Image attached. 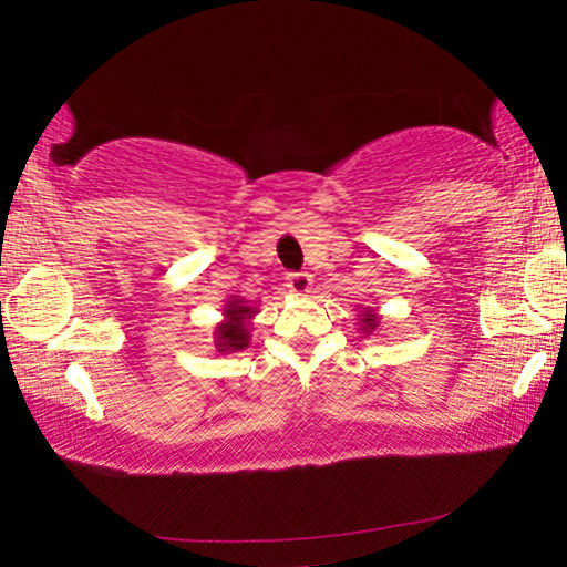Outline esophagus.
<instances>
[{
    "mask_svg": "<svg viewBox=\"0 0 567 567\" xmlns=\"http://www.w3.org/2000/svg\"><path fill=\"white\" fill-rule=\"evenodd\" d=\"M287 287H290L292 295L307 297L312 290V277L307 272H292V275H287Z\"/></svg>",
    "mask_w": 567,
    "mask_h": 567,
    "instance_id": "34e87169",
    "label": "esophagus"
}]
</instances>
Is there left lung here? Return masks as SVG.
I'll list each match as a JSON object with an SVG mask.
<instances>
[{
  "instance_id": "8db88e82",
  "label": "left lung",
  "mask_w": 567,
  "mask_h": 567,
  "mask_svg": "<svg viewBox=\"0 0 567 567\" xmlns=\"http://www.w3.org/2000/svg\"><path fill=\"white\" fill-rule=\"evenodd\" d=\"M380 328V318H378V312L372 310V307H362L360 310V330H362V334H370L375 332Z\"/></svg>"
}]
</instances>
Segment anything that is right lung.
I'll return each instance as SVG.
<instances>
[{
  "label": "right lung",
  "instance_id": "right-lung-1",
  "mask_svg": "<svg viewBox=\"0 0 567 567\" xmlns=\"http://www.w3.org/2000/svg\"><path fill=\"white\" fill-rule=\"evenodd\" d=\"M257 315V307L249 305L243 297H229V302L223 310V322L215 324V348L217 352L229 354V352H239L249 344V338H252V318Z\"/></svg>",
  "mask_w": 567,
  "mask_h": 567
}]
</instances>
